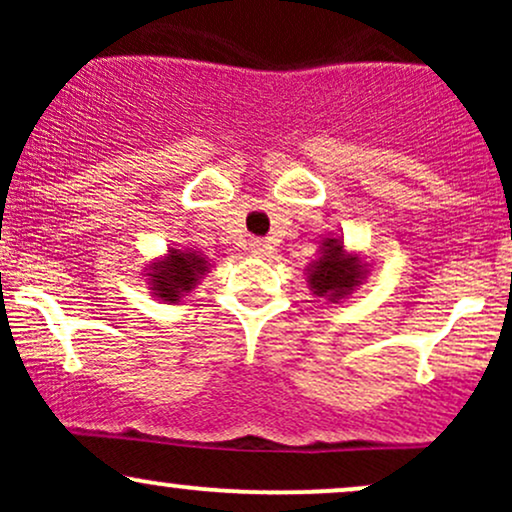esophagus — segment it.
<instances>
[{
    "label": "esophagus",
    "mask_w": 512,
    "mask_h": 512,
    "mask_svg": "<svg viewBox=\"0 0 512 512\" xmlns=\"http://www.w3.org/2000/svg\"><path fill=\"white\" fill-rule=\"evenodd\" d=\"M250 252L255 257H267L269 252H272V245L267 243V240H262V238H255V240H250Z\"/></svg>",
    "instance_id": "34e87169"
}]
</instances>
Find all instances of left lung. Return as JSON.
Segmentation results:
<instances>
[{
  "instance_id": "obj_1",
  "label": "left lung",
  "mask_w": 512,
  "mask_h": 512,
  "mask_svg": "<svg viewBox=\"0 0 512 512\" xmlns=\"http://www.w3.org/2000/svg\"><path fill=\"white\" fill-rule=\"evenodd\" d=\"M322 257L310 267V286L317 296H344L354 291L361 279V264L354 257H346L342 252V240L330 238Z\"/></svg>"
}]
</instances>
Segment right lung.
Wrapping results in <instances>:
<instances>
[{
	"label": "right lung",
	"instance_id": "right-lung-1",
	"mask_svg": "<svg viewBox=\"0 0 512 512\" xmlns=\"http://www.w3.org/2000/svg\"><path fill=\"white\" fill-rule=\"evenodd\" d=\"M207 272V262L197 252H170L168 260L158 262L151 272V289L163 301H178L197 284V276Z\"/></svg>",
	"mask_w": 512,
	"mask_h": 512
}]
</instances>
